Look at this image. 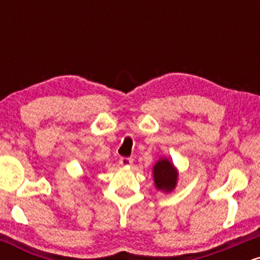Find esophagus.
Returning <instances> with one entry per match:
<instances>
[{
  "mask_svg": "<svg viewBox=\"0 0 260 260\" xmlns=\"http://www.w3.org/2000/svg\"><path fill=\"white\" fill-rule=\"evenodd\" d=\"M120 164L122 166H131L133 164V160L131 157H121Z\"/></svg>",
  "mask_w": 260,
  "mask_h": 260,
  "instance_id": "esophagus-1",
  "label": "esophagus"
}]
</instances>
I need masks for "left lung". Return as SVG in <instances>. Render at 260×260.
<instances>
[{"mask_svg":"<svg viewBox=\"0 0 260 260\" xmlns=\"http://www.w3.org/2000/svg\"><path fill=\"white\" fill-rule=\"evenodd\" d=\"M153 177L157 190L170 193L177 186L178 170L168 157H160L153 168Z\"/></svg>","mask_w":260,"mask_h":260,"instance_id":"left-lung-1","label":"left lung"}]
</instances>
